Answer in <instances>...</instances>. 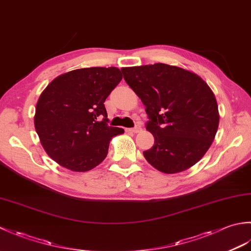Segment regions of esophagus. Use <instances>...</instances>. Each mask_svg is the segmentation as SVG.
<instances>
[{"instance_id":"obj_1","label":"esophagus","mask_w":251,"mask_h":251,"mask_svg":"<svg viewBox=\"0 0 251 251\" xmlns=\"http://www.w3.org/2000/svg\"><path fill=\"white\" fill-rule=\"evenodd\" d=\"M127 131L132 132V134H137V132L141 131V127L139 125H137V126L134 127V128H128V129H127Z\"/></svg>"}]
</instances>
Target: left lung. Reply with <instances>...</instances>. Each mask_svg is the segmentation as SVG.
I'll return each mask as SVG.
<instances>
[{
	"label": "left lung",
	"mask_w": 251,
	"mask_h": 251,
	"mask_svg": "<svg viewBox=\"0 0 251 251\" xmlns=\"http://www.w3.org/2000/svg\"><path fill=\"white\" fill-rule=\"evenodd\" d=\"M125 82L146 106L154 146L143 152L165 174L184 172L205 155L219 126L214 93L197 74L154 63L121 69Z\"/></svg>",
	"instance_id": "obj_1"
}]
</instances>
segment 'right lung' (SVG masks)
<instances>
[{
	"mask_svg": "<svg viewBox=\"0 0 251 251\" xmlns=\"http://www.w3.org/2000/svg\"><path fill=\"white\" fill-rule=\"evenodd\" d=\"M122 77L115 67L77 69L52 79L41 94L35 130L46 153L60 166L88 172L106 157L112 138L124 132L108 126L104 106Z\"/></svg>",
	"mask_w": 251,
	"mask_h": 251,
	"instance_id": "right-lung-1",
	"label": "right lung"
}]
</instances>
